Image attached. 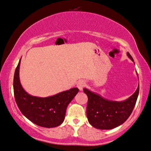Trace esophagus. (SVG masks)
I'll list each match as a JSON object with an SVG mask.
<instances>
[{"label": "esophagus", "mask_w": 151, "mask_h": 151, "mask_svg": "<svg viewBox=\"0 0 151 151\" xmlns=\"http://www.w3.org/2000/svg\"><path fill=\"white\" fill-rule=\"evenodd\" d=\"M86 86V82L83 80H80L77 83V87L80 91H82L83 88Z\"/></svg>", "instance_id": "1"}]
</instances>
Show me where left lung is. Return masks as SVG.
Returning a JSON list of instances; mask_svg holds the SVG:
<instances>
[{
	"label": "left lung",
	"mask_w": 151,
	"mask_h": 151,
	"mask_svg": "<svg viewBox=\"0 0 151 151\" xmlns=\"http://www.w3.org/2000/svg\"><path fill=\"white\" fill-rule=\"evenodd\" d=\"M127 55L134 61L128 52ZM83 92L88 98L86 115L89 123L97 129L110 130L119 127L129 118L137 102L139 85L135 92L122 102L107 100L86 88Z\"/></svg>",
	"instance_id": "obj_1"
}]
</instances>
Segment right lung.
I'll list each match as a JSON object with an SVG mask.
<instances>
[{"label":"right lung","instance_id":"right-lung-1","mask_svg":"<svg viewBox=\"0 0 151 151\" xmlns=\"http://www.w3.org/2000/svg\"><path fill=\"white\" fill-rule=\"evenodd\" d=\"M21 59L14 75V98L21 113L34 124L45 128H53L62 124L67 107L79 92L77 88L49 97L41 98L27 93L21 84L19 68Z\"/></svg>","mask_w":151,"mask_h":151}]
</instances>
